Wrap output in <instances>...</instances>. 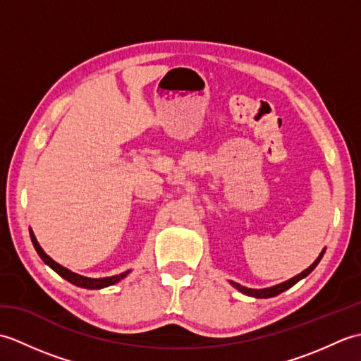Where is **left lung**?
I'll list each match as a JSON object with an SVG mask.
<instances>
[{
	"mask_svg": "<svg viewBox=\"0 0 361 361\" xmlns=\"http://www.w3.org/2000/svg\"><path fill=\"white\" fill-rule=\"evenodd\" d=\"M324 251H326V250L321 251V255L317 257L315 262H313V264L307 268V270H304L302 273L296 274L295 278H291V279H288V281H286V282L278 283V286H273V287H268V288H259V290H257V288H248V287H243V286H240V283L233 282V281H231V286H233V287H235V288L239 290V291H242L243 295H248V296H252V298H273V296H276V295L282 293V291H286L287 288L293 287L298 281H301L302 278H305V276L310 274L313 270H315V267L319 264L321 257L324 256Z\"/></svg>",
	"mask_w": 361,
	"mask_h": 361,
	"instance_id": "8db88e82",
	"label": "left lung"
}]
</instances>
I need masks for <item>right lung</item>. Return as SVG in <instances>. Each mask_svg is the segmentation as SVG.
<instances>
[{"label": "right lung", "mask_w": 361, "mask_h": 361, "mask_svg": "<svg viewBox=\"0 0 361 361\" xmlns=\"http://www.w3.org/2000/svg\"><path fill=\"white\" fill-rule=\"evenodd\" d=\"M29 233H30V240H32V243H34V248H35V251L38 252V256L42 257L43 262H44L46 265H49V267L52 268V270L56 271L57 274L62 276L63 279H66L68 282L74 283V286H78V287L88 288V290H97V288L110 287V286H114V283H116V282H119L121 279H124L126 276L130 273V270H127V271L121 273V274L110 276V278H99V279H96V278H87V276H80V274H78V273H73L71 270H68V268H65V267H62L60 264H57L56 260H52L48 255H46V252L43 251V248L40 247V243L37 242L35 235H34V233H32V229H29Z\"/></svg>", "instance_id": "add662e5"}]
</instances>
